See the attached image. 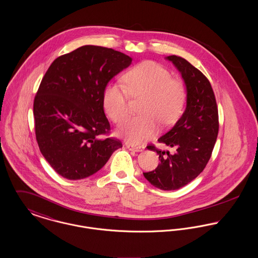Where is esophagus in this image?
<instances>
[{"mask_svg": "<svg viewBox=\"0 0 258 258\" xmlns=\"http://www.w3.org/2000/svg\"><path fill=\"white\" fill-rule=\"evenodd\" d=\"M126 147L131 151H135V152H141L145 148L143 145H134V144H126Z\"/></svg>", "mask_w": 258, "mask_h": 258, "instance_id": "34e87169", "label": "esophagus"}]
</instances>
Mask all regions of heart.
<instances>
[{
    "label": "heart",
    "mask_w": 258,
    "mask_h": 258,
    "mask_svg": "<svg viewBox=\"0 0 258 258\" xmlns=\"http://www.w3.org/2000/svg\"><path fill=\"white\" fill-rule=\"evenodd\" d=\"M128 94L144 97L139 106L140 116L125 119L119 125V134L132 143H142L152 139L162 126L173 125L186 102V88L180 80L153 60H144L124 75V85L110 81L103 91V107L115 122L124 119L128 111Z\"/></svg>",
    "instance_id": "heart-1"
}]
</instances>
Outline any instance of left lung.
<instances>
[{
	"label": "left lung",
	"mask_w": 258,
	"mask_h": 258,
	"mask_svg": "<svg viewBox=\"0 0 258 258\" xmlns=\"http://www.w3.org/2000/svg\"><path fill=\"white\" fill-rule=\"evenodd\" d=\"M167 59L173 61L184 80L186 108L175 125L158 139L160 143L175 148V152L148 145L147 149L158 153L161 163L143 176L155 187L175 190L197 178L211 157L218 136V107L209 80L199 70L178 56Z\"/></svg>",
	"instance_id": "8db88e82"
}]
</instances>
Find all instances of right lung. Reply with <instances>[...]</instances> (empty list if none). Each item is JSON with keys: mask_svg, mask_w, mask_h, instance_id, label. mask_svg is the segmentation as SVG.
<instances>
[{"mask_svg": "<svg viewBox=\"0 0 258 258\" xmlns=\"http://www.w3.org/2000/svg\"><path fill=\"white\" fill-rule=\"evenodd\" d=\"M131 62L119 51L85 45L49 67L33 102L34 128L42 155L59 176L87 178L122 147L119 139L108 137L102 98L109 80Z\"/></svg>", "mask_w": 258, "mask_h": 258, "instance_id": "add662e5", "label": "right lung"}]
</instances>
